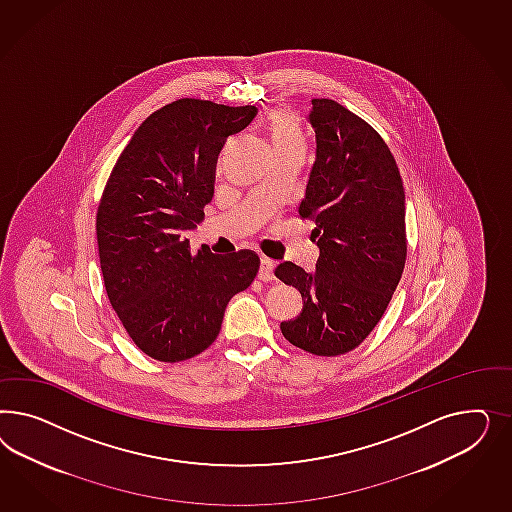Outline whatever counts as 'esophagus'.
Segmentation results:
<instances>
[{
  "label": "esophagus",
  "mask_w": 512,
  "mask_h": 512,
  "mask_svg": "<svg viewBox=\"0 0 512 512\" xmlns=\"http://www.w3.org/2000/svg\"><path fill=\"white\" fill-rule=\"evenodd\" d=\"M259 279L261 281H272L274 279V263L270 259H261V268H259Z\"/></svg>",
  "instance_id": "34e87169"
}]
</instances>
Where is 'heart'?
<instances>
[{"instance_id": "obj_1", "label": "heart", "mask_w": 512, "mask_h": 512, "mask_svg": "<svg viewBox=\"0 0 512 512\" xmlns=\"http://www.w3.org/2000/svg\"><path fill=\"white\" fill-rule=\"evenodd\" d=\"M266 133L276 157H300L308 152V140L298 116L289 110H276L266 118Z\"/></svg>"}]
</instances>
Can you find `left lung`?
<instances>
[{
	"label": "left lung",
	"mask_w": 512,
	"mask_h": 512,
	"mask_svg": "<svg viewBox=\"0 0 512 512\" xmlns=\"http://www.w3.org/2000/svg\"><path fill=\"white\" fill-rule=\"evenodd\" d=\"M317 159L298 208L319 246L315 272L281 263L276 278L300 291L304 308L281 334L317 357L353 351L381 321L402 278L405 193L387 142L332 99L311 101Z\"/></svg>",
	"instance_id": "8db88e82"
}]
</instances>
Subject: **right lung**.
Instances as JSON below:
<instances>
[{"instance_id": "obj_1", "label": "right lung", "mask_w": 512, "mask_h": 512, "mask_svg": "<svg viewBox=\"0 0 512 512\" xmlns=\"http://www.w3.org/2000/svg\"><path fill=\"white\" fill-rule=\"evenodd\" d=\"M257 107L178 99L152 112L118 157L95 231L110 304L144 355L182 362L206 351L225 308L259 272V257L191 253L186 231L214 197L217 155Z\"/></svg>"}]
</instances>
